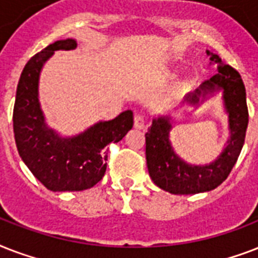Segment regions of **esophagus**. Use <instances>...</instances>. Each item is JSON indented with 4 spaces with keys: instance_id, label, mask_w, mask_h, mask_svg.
Returning <instances> with one entry per match:
<instances>
[{
    "instance_id": "obj_1",
    "label": "esophagus",
    "mask_w": 258,
    "mask_h": 258,
    "mask_svg": "<svg viewBox=\"0 0 258 258\" xmlns=\"http://www.w3.org/2000/svg\"><path fill=\"white\" fill-rule=\"evenodd\" d=\"M134 127L137 130L145 128V119L141 115H135V117H134Z\"/></svg>"
}]
</instances>
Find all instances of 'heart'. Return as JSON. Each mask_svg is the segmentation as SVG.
<instances>
[{
    "label": "heart",
    "instance_id": "obj_1",
    "mask_svg": "<svg viewBox=\"0 0 258 258\" xmlns=\"http://www.w3.org/2000/svg\"><path fill=\"white\" fill-rule=\"evenodd\" d=\"M176 71H178V70H175V72H176Z\"/></svg>",
    "mask_w": 258,
    "mask_h": 258
}]
</instances>
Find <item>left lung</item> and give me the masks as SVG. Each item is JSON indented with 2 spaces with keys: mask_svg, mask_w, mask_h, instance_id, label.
I'll return each instance as SVG.
<instances>
[{
  "mask_svg": "<svg viewBox=\"0 0 258 258\" xmlns=\"http://www.w3.org/2000/svg\"><path fill=\"white\" fill-rule=\"evenodd\" d=\"M206 53L210 56V61L217 66V74L202 83L194 92L186 95L183 103L197 108L209 97L222 92L230 137L216 161L208 165H191L172 149L170 142L171 117H154L153 124L146 133L147 169L154 183L171 194H198L214 190L228 178L244 146L249 115L242 79L218 54L209 50Z\"/></svg>",
  "mask_w": 258,
  "mask_h": 258,
  "instance_id": "8db88e82",
  "label": "left lung"
}]
</instances>
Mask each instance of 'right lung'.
<instances>
[{"label": "right lung", "instance_id": "obj_1", "mask_svg": "<svg viewBox=\"0 0 258 258\" xmlns=\"http://www.w3.org/2000/svg\"><path fill=\"white\" fill-rule=\"evenodd\" d=\"M78 46L74 38L58 40L26 62L18 82L13 130L18 154L36 178L52 191H82L104 176L109 143H117L133 128V111L112 120H100L74 137H61L48 127L38 101V82L44 64L56 50Z\"/></svg>", "mask_w": 258, "mask_h": 258}]
</instances>
